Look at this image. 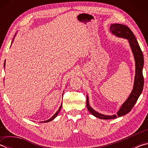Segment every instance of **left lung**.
<instances>
[{
	"label": "left lung",
	"mask_w": 148,
	"mask_h": 148,
	"mask_svg": "<svg viewBox=\"0 0 148 148\" xmlns=\"http://www.w3.org/2000/svg\"><path fill=\"white\" fill-rule=\"evenodd\" d=\"M110 31L116 36L127 39L128 40L132 52L133 53L135 61V76L133 88L131 94L129 95L126 101L123 103L121 106L119 108L116 114L108 116V115L102 114L95 111L90 106L89 97L88 95H87L86 106L87 110L95 117L101 119H113L117 118V117L123 116L128 114L133 108L138 99L139 98L140 95H141L143 90L144 82L143 74H142V70L144 67V56L133 32L128 27L119 23L112 24L110 27Z\"/></svg>",
	"instance_id": "1"
}]
</instances>
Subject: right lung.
<instances>
[{
    "label": "right lung",
    "mask_w": 148,
    "mask_h": 148,
    "mask_svg": "<svg viewBox=\"0 0 148 148\" xmlns=\"http://www.w3.org/2000/svg\"><path fill=\"white\" fill-rule=\"evenodd\" d=\"M16 34L17 33H16L15 34V35H14V38H13V40H12V44L13 43V42H14V38H15V37H16ZM6 63V61H4V68L5 67V64ZM62 103H61V106H60V107H59V108L58 109V110H57V112L56 114H55L53 116H52L51 118H49V119H47V120H46V121H43L44 123H47V122H49V121H52V120H53L55 118H56V117L57 116V115L59 114V112H60V110H61V108H62ZM42 122V123H43ZM41 123V122H40Z\"/></svg>",
    "instance_id": "add662e5"
}]
</instances>
